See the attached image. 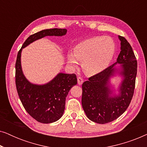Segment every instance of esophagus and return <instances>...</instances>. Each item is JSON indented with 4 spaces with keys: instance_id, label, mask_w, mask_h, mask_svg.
<instances>
[{
    "instance_id": "esophagus-1",
    "label": "esophagus",
    "mask_w": 147,
    "mask_h": 147,
    "mask_svg": "<svg viewBox=\"0 0 147 147\" xmlns=\"http://www.w3.org/2000/svg\"><path fill=\"white\" fill-rule=\"evenodd\" d=\"M84 82V79L82 77H78V83L79 85H82V83Z\"/></svg>"
}]
</instances>
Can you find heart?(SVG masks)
<instances>
[{"label":"heart","mask_w":147,"mask_h":147,"mask_svg":"<svg viewBox=\"0 0 147 147\" xmlns=\"http://www.w3.org/2000/svg\"><path fill=\"white\" fill-rule=\"evenodd\" d=\"M115 53V43L111 37L96 36L80 42L75 47L74 53L68 55L69 63L74 67L78 61L86 75L93 76L106 69Z\"/></svg>","instance_id":"obj_1"}]
</instances>
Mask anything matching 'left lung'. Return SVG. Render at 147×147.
<instances>
[{"instance_id":"obj_1","label":"left lung","mask_w":147,"mask_h":147,"mask_svg":"<svg viewBox=\"0 0 147 147\" xmlns=\"http://www.w3.org/2000/svg\"><path fill=\"white\" fill-rule=\"evenodd\" d=\"M121 41V51L115 63L100 73L88 78L82 84V104L90 120L98 124H106L117 119L127 109L133 97L137 61L130 43L125 38L118 36ZM121 64V73L124 80L120 87L118 96L110 97L109 88L107 86L109 78L115 71L114 65Z\"/></svg>"}]
</instances>
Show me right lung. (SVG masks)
I'll use <instances>...</instances> for the list:
<instances>
[{"label": "right lung", "mask_w": 147, "mask_h": 147, "mask_svg": "<svg viewBox=\"0 0 147 147\" xmlns=\"http://www.w3.org/2000/svg\"><path fill=\"white\" fill-rule=\"evenodd\" d=\"M65 29H45L30 35L18 52L15 63V84L21 102L27 113L37 121L49 124L57 121L63 115L65 98L70 89L77 84L74 74L60 73L47 84L38 86L27 81L21 69L22 49L35 40L45 36L65 35Z\"/></svg>", "instance_id": "right-lung-1"}]
</instances>
